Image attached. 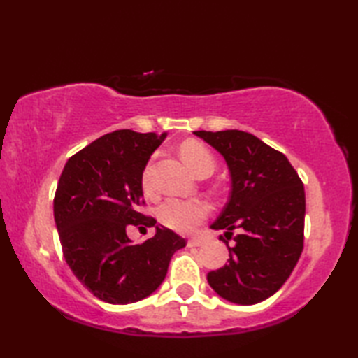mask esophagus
<instances>
[{"mask_svg": "<svg viewBox=\"0 0 358 358\" xmlns=\"http://www.w3.org/2000/svg\"><path fill=\"white\" fill-rule=\"evenodd\" d=\"M203 245V240L201 238H191L187 241V246L195 248V246H201Z\"/></svg>", "mask_w": 358, "mask_h": 358, "instance_id": "esophagus-1", "label": "esophagus"}]
</instances>
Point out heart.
I'll return each mask as SVG.
<instances>
[{"label":"heart","mask_w":358,"mask_h":358,"mask_svg":"<svg viewBox=\"0 0 358 358\" xmlns=\"http://www.w3.org/2000/svg\"><path fill=\"white\" fill-rule=\"evenodd\" d=\"M180 155L199 177H209L215 169V158L212 152L200 141H185L180 146ZM143 189L149 192L152 189L150 167L143 171ZM209 214L206 204L200 200L167 199L158 206V220L169 229L180 234H191L199 227Z\"/></svg>","instance_id":"obj_1"}]
</instances>
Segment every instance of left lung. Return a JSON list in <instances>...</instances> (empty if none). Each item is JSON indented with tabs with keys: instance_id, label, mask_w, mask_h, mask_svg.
Returning a JSON list of instances; mask_svg holds the SVG:
<instances>
[{
	"instance_id": "1",
	"label": "left lung",
	"mask_w": 358,
	"mask_h": 358,
	"mask_svg": "<svg viewBox=\"0 0 358 358\" xmlns=\"http://www.w3.org/2000/svg\"><path fill=\"white\" fill-rule=\"evenodd\" d=\"M226 159L232 189L212 229H224L236 245L208 281L224 300L255 305L275 294L291 275L305 240V187L281 152L243 131H195Z\"/></svg>"
}]
</instances>
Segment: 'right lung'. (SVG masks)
Returning <instances> with one entry per match:
<instances>
[{
  "instance_id": "obj_1",
  "label": "right lung",
  "mask_w": 358,
  "mask_h": 358,
  "mask_svg": "<svg viewBox=\"0 0 358 358\" xmlns=\"http://www.w3.org/2000/svg\"><path fill=\"white\" fill-rule=\"evenodd\" d=\"M166 134L121 129L72 155L58 180L53 217L66 263L96 299L127 305L146 299L163 283L169 262L186 240L164 226L134 245L129 225H155L138 210L143 171Z\"/></svg>"
}]
</instances>
